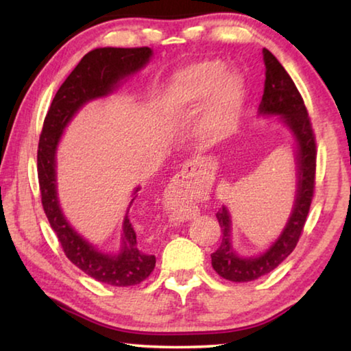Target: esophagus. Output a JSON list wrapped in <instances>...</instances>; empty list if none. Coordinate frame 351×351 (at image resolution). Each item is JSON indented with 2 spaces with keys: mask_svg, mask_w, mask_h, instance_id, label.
<instances>
[{
  "mask_svg": "<svg viewBox=\"0 0 351 351\" xmlns=\"http://www.w3.org/2000/svg\"><path fill=\"white\" fill-rule=\"evenodd\" d=\"M197 175H198V162H195V161L186 162V164L182 165L181 173L178 175V176H175L173 182L170 184V190H171V189H176L178 186H182L181 182L193 184V181H197ZM170 199H173V198H170ZM175 199H176V198H175ZM173 207H176V209H181V204L178 206V204H175V201H173ZM187 210H189V209H187ZM181 212H182V210H181Z\"/></svg>",
  "mask_w": 351,
  "mask_h": 351,
  "instance_id": "esophagus-1",
  "label": "esophagus"
}]
</instances>
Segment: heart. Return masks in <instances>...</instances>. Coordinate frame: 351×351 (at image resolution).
I'll return each instance as SVG.
<instances>
[{"label":"heart","instance_id":"b5f03b06","mask_svg":"<svg viewBox=\"0 0 351 351\" xmlns=\"http://www.w3.org/2000/svg\"><path fill=\"white\" fill-rule=\"evenodd\" d=\"M245 94V80L237 71H224L218 60H201L171 77L162 94V106L167 111H187L204 99L198 132L204 139H218L239 116Z\"/></svg>","mask_w":351,"mask_h":351}]
</instances>
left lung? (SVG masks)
<instances>
[{
  "label": "left lung",
  "instance_id": "1",
  "mask_svg": "<svg viewBox=\"0 0 351 351\" xmlns=\"http://www.w3.org/2000/svg\"><path fill=\"white\" fill-rule=\"evenodd\" d=\"M263 62L266 68V80L258 114L280 116L282 122L293 133L297 144V190L293 212H291L283 232L272 243L269 249H266L257 257H240L234 251L232 240H230V223L232 221H230L228 207L223 206L217 212L223 240L217 251L210 255L212 266L218 276H221L226 280L239 283L251 282L261 276L269 274L294 251L297 241L304 232V226L314 195V182H316V138H314L304 99L289 74L268 49H263Z\"/></svg>",
  "mask_w": 351,
  "mask_h": 351
}]
</instances>
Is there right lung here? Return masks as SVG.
Instances as JSON below:
<instances>
[{"label": "right lung", "instance_id": "obj_1", "mask_svg": "<svg viewBox=\"0 0 351 351\" xmlns=\"http://www.w3.org/2000/svg\"><path fill=\"white\" fill-rule=\"evenodd\" d=\"M150 47H97L82 58L63 85L58 88L40 134L37 169L41 204L63 252L77 268L97 282L112 287H133L144 282L156 265V257L141 251L136 232L130 221V207L138 197L139 187L122 223V246L116 255L100 252L91 243L71 228L63 217L57 198L56 153L64 127L83 105L90 100L108 96L119 82L138 73L150 60Z\"/></svg>", "mask_w": 351, "mask_h": 351}]
</instances>
